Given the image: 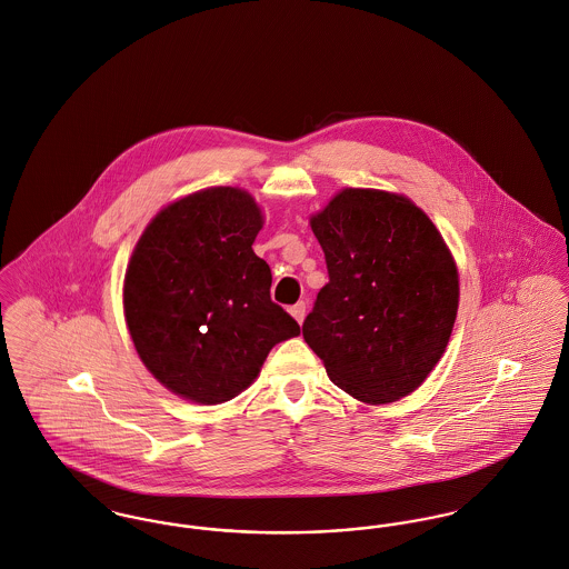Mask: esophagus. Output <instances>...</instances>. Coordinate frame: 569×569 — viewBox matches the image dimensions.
I'll list each match as a JSON object with an SVG mask.
<instances>
[{
	"label": "esophagus",
	"instance_id": "1",
	"mask_svg": "<svg viewBox=\"0 0 569 569\" xmlns=\"http://www.w3.org/2000/svg\"><path fill=\"white\" fill-rule=\"evenodd\" d=\"M289 310H291V315L296 317L298 323L305 321V315H307V305H305V302H298V305H293Z\"/></svg>",
	"mask_w": 569,
	"mask_h": 569
}]
</instances>
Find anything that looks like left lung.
<instances>
[{
	"instance_id": "left-lung-1",
	"label": "left lung",
	"mask_w": 569,
	"mask_h": 569,
	"mask_svg": "<svg viewBox=\"0 0 569 569\" xmlns=\"http://www.w3.org/2000/svg\"><path fill=\"white\" fill-rule=\"evenodd\" d=\"M310 228L328 284L302 323L328 378L367 405H389L426 380L459 309L455 259L421 208L405 196L343 189Z\"/></svg>"
}]
</instances>
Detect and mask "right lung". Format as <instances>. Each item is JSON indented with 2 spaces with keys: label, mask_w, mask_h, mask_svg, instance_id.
Instances as JSON below:
<instances>
[{
  "label": "right lung",
  "mask_w": 569,
  "mask_h": 569,
  "mask_svg": "<svg viewBox=\"0 0 569 569\" xmlns=\"http://www.w3.org/2000/svg\"><path fill=\"white\" fill-rule=\"evenodd\" d=\"M260 228L248 191L212 187L162 208L132 252L126 323L141 361L180 398L232 400L276 343L300 335L271 302V269L252 250Z\"/></svg>",
  "instance_id": "1"
}]
</instances>
